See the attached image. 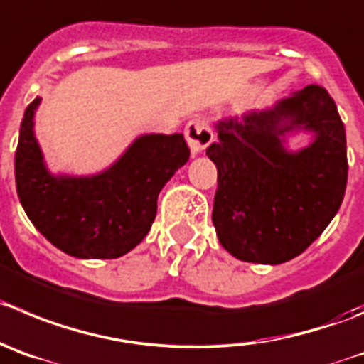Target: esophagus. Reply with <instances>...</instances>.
<instances>
[{"instance_id": "1", "label": "esophagus", "mask_w": 364, "mask_h": 364, "mask_svg": "<svg viewBox=\"0 0 364 364\" xmlns=\"http://www.w3.org/2000/svg\"><path fill=\"white\" fill-rule=\"evenodd\" d=\"M185 138L188 144L192 154H201L206 147L213 141V131L208 125V122L203 118H193L186 124Z\"/></svg>"}]
</instances>
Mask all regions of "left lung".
<instances>
[{"mask_svg": "<svg viewBox=\"0 0 364 364\" xmlns=\"http://www.w3.org/2000/svg\"><path fill=\"white\" fill-rule=\"evenodd\" d=\"M206 149L217 166L213 226L223 247L253 264L287 262L334 219L348 179L345 125L321 86L304 87L264 109L215 122ZM300 132L311 141L287 147Z\"/></svg>", "mask_w": 364, "mask_h": 364, "instance_id": "left-lung-1", "label": "left lung"}]
</instances>
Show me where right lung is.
Segmentation results:
<instances>
[{"instance_id": "add662e5", "label": "right lung", "mask_w": 364, "mask_h": 364, "mask_svg": "<svg viewBox=\"0 0 364 364\" xmlns=\"http://www.w3.org/2000/svg\"><path fill=\"white\" fill-rule=\"evenodd\" d=\"M37 97L26 107L16 151V188L32 224L75 259H118L151 230L158 196L190 158L183 134H140L90 176L53 174L36 138Z\"/></svg>"}]
</instances>
